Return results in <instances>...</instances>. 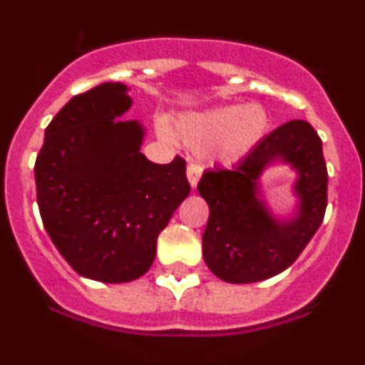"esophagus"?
Instances as JSON below:
<instances>
[{
    "label": "esophagus",
    "instance_id": "34e87169",
    "mask_svg": "<svg viewBox=\"0 0 365 365\" xmlns=\"http://www.w3.org/2000/svg\"><path fill=\"white\" fill-rule=\"evenodd\" d=\"M200 176H202V167L198 163H195V161H191V163L187 165V180L189 183H191V187H197Z\"/></svg>",
    "mask_w": 365,
    "mask_h": 365
}]
</instances>
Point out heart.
<instances>
[{
    "label": "heart",
    "mask_w": 365,
    "mask_h": 365,
    "mask_svg": "<svg viewBox=\"0 0 365 365\" xmlns=\"http://www.w3.org/2000/svg\"><path fill=\"white\" fill-rule=\"evenodd\" d=\"M269 130V116L259 106H225L204 113L180 116L174 135L192 150L215 148L220 158L232 163L249 155ZM163 133L173 131L163 125Z\"/></svg>",
    "instance_id": "heart-1"
}]
</instances>
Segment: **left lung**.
Segmentation results:
<instances>
[{
  "instance_id": "1",
  "label": "left lung",
  "mask_w": 365,
  "mask_h": 365,
  "mask_svg": "<svg viewBox=\"0 0 365 365\" xmlns=\"http://www.w3.org/2000/svg\"><path fill=\"white\" fill-rule=\"evenodd\" d=\"M274 158L292 163L299 173L302 210L289 223L272 220L257 198L255 182ZM327 183L323 145L306 120L278 125L234 168L202 174L198 192L210 206L202 250L211 272L230 284H250L289 267L323 222Z\"/></svg>"
}]
</instances>
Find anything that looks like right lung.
<instances>
[{"mask_svg":"<svg viewBox=\"0 0 365 365\" xmlns=\"http://www.w3.org/2000/svg\"><path fill=\"white\" fill-rule=\"evenodd\" d=\"M128 87L102 83L73 96L46 128L36 155V202L53 245L73 271L107 284L143 277L159 232L191 185L185 159L152 163L143 128L122 118Z\"/></svg>","mask_w":365,"mask_h":365,"instance_id":"obj_1","label":"right lung"}]
</instances>
